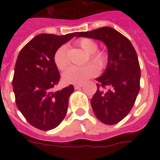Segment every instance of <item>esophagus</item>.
<instances>
[{"instance_id": "1", "label": "esophagus", "mask_w": 160, "mask_h": 160, "mask_svg": "<svg viewBox=\"0 0 160 160\" xmlns=\"http://www.w3.org/2000/svg\"><path fill=\"white\" fill-rule=\"evenodd\" d=\"M82 84H76V85H74V87H75V90H78V89H80V88L82 87Z\"/></svg>"}]
</instances>
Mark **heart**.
<instances>
[{"instance_id": "b5f03b06", "label": "heart", "mask_w": 160, "mask_h": 160, "mask_svg": "<svg viewBox=\"0 0 160 160\" xmlns=\"http://www.w3.org/2000/svg\"><path fill=\"white\" fill-rule=\"evenodd\" d=\"M77 45L89 55L91 62L98 65L100 69L106 66L108 55L103 51H97L98 44L92 39L82 38L77 41ZM55 65L60 70H65L70 61L67 56L66 46H61L55 51L54 55ZM95 64V65H96ZM93 64H86L83 66H70L63 74V80L67 84H82L89 78L94 77L98 74V68Z\"/></svg>"}]
</instances>
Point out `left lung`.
I'll return each instance as SVG.
<instances>
[{"instance_id":"8db88e82","label":"left lung","mask_w":160,"mask_h":160,"mask_svg":"<svg viewBox=\"0 0 160 160\" xmlns=\"http://www.w3.org/2000/svg\"><path fill=\"white\" fill-rule=\"evenodd\" d=\"M76 36L100 40L107 46L106 69L96 79L97 91L90 104L99 120L109 125L117 124L131 110L140 89L136 51L129 39L109 26L78 32Z\"/></svg>"}]
</instances>
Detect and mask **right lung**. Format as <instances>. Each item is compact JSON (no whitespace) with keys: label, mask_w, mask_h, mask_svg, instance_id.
<instances>
[{"label":"right lung","mask_w":160,"mask_h":160,"mask_svg":"<svg viewBox=\"0 0 160 160\" xmlns=\"http://www.w3.org/2000/svg\"><path fill=\"white\" fill-rule=\"evenodd\" d=\"M77 33L65 36L40 34L19 53L12 80L16 103L29 124L37 129H55L66 115L74 86L70 85L56 92L52 91L60 79L54 55Z\"/></svg>","instance_id":"right-lung-1"}]
</instances>
